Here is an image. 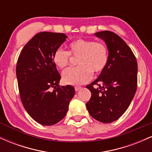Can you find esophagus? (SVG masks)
Masks as SVG:
<instances>
[{
	"instance_id": "1",
	"label": "esophagus",
	"mask_w": 152,
	"mask_h": 152,
	"mask_svg": "<svg viewBox=\"0 0 152 152\" xmlns=\"http://www.w3.org/2000/svg\"><path fill=\"white\" fill-rule=\"evenodd\" d=\"M81 86H75V91H78L81 89Z\"/></svg>"
}]
</instances>
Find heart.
I'll return each instance as SVG.
<instances>
[{
    "instance_id": "heart-1",
    "label": "heart",
    "mask_w": 152,
    "mask_h": 152,
    "mask_svg": "<svg viewBox=\"0 0 152 152\" xmlns=\"http://www.w3.org/2000/svg\"><path fill=\"white\" fill-rule=\"evenodd\" d=\"M69 51L58 48L54 52L53 61L60 69L70 64L71 56L77 58L78 66L68 69L63 73L65 83L74 86L84 84L91 79L92 73H102L109 61V50L105 43L93 40L78 38L69 45Z\"/></svg>"
}]
</instances>
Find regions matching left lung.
Returning <instances> with one entry per match:
<instances>
[{"mask_svg":"<svg viewBox=\"0 0 152 152\" xmlns=\"http://www.w3.org/2000/svg\"><path fill=\"white\" fill-rule=\"evenodd\" d=\"M95 35L105 41L109 61L98 78L86 86L91 93L86 108L94 118L107 124L121 117L130 105L137 88L138 66L132 49L119 36L109 31Z\"/></svg>","mask_w":152,"mask_h":152,"instance_id":"obj_1","label":"left lung"}]
</instances>
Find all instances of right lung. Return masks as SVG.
<instances>
[{"instance_id":"add662e5","label":"right lung","mask_w":152,"mask_h":152,"mask_svg":"<svg viewBox=\"0 0 152 152\" xmlns=\"http://www.w3.org/2000/svg\"><path fill=\"white\" fill-rule=\"evenodd\" d=\"M66 38L61 33H38L25 45L17 61L16 76L24 109L44 126L56 124L65 117L75 94L74 86L58 85L61 77L53 61L54 52Z\"/></svg>"}]
</instances>
